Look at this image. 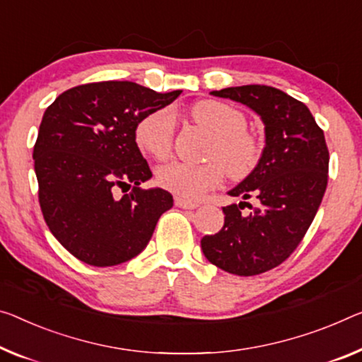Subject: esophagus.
Wrapping results in <instances>:
<instances>
[{"mask_svg":"<svg viewBox=\"0 0 362 362\" xmlns=\"http://www.w3.org/2000/svg\"><path fill=\"white\" fill-rule=\"evenodd\" d=\"M175 204L177 205V207L187 209V210H192V209H197L199 207L197 202H191V200H186V199H181V197H176L175 199Z\"/></svg>","mask_w":362,"mask_h":362,"instance_id":"1","label":"esophagus"}]
</instances>
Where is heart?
<instances>
[{
    "label": "heart",
    "instance_id": "heart-1",
    "mask_svg": "<svg viewBox=\"0 0 362 362\" xmlns=\"http://www.w3.org/2000/svg\"><path fill=\"white\" fill-rule=\"evenodd\" d=\"M192 116L214 136L209 158L216 162L192 165L171 162L157 170V182L181 199L196 200L223 180V168L235 180L246 177L260 157L257 139L246 131V116L230 105L204 100L194 105ZM176 119L171 108L147 115L136 127V142L142 152L163 160L173 147Z\"/></svg>",
    "mask_w": 362,
    "mask_h": 362
}]
</instances>
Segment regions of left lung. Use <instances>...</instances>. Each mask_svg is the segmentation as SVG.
<instances>
[{
	"mask_svg": "<svg viewBox=\"0 0 362 362\" xmlns=\"http://www.w3.org/2000/svg\"><path fill=\"white\" fill-rule=\"evenodd\" d=\"M246 105L260 116L265 147L255 168L228 194L249 202L223 207L225 225L204 236L209 262L239 276L275 269L299 246L319 210L329 180L324 131L303 102L269 86L226 87L210 92ZM246 203L253 212L240 215Z\"/></svg>",
	"mask_w": 362,
	"mask_h": 362,
	"instance_id": "obj_1",
	"label": "left lung"
}]
</instances>
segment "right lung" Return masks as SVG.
Segmentation results:
<instances>
[{"instance_id": "add662e5", "label": "right lung", "mask_w": 362, "mask_h": 362, "mask_svg": "<svg viewBox=\"0 0 362 362\" xmlns=\"http://www.w3.org/2000/svg\"><path fill=\"white\" fill-rule=\"evenodd\" d=\"M181 90L158 93L136 82L72 87L43 113L33 147L38 200L49 231L82 262L111 267L141 254L173 196L141 189L152 177L136 144L139 121ZM116 187H132L123 198Z\"/></svg>"}]
</instances>
